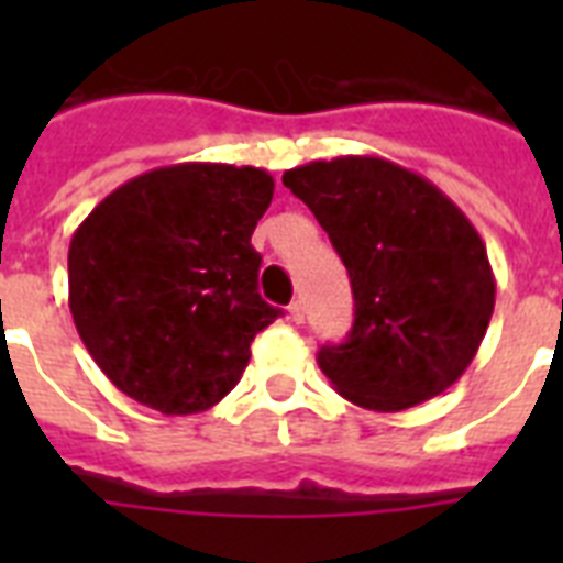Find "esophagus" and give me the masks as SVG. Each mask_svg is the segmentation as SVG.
Returning <instances> with one entry per match:
<instances>
[{
  "label": "esophagus",
  "instance_id": "1",
  "mask_svg": "<svg viewBox=\"0 0 563 563\" xmlns=\"http://www.w3.org/2000/svg\"><path fill=\"white\" fill-rule=\"evenodd\" d=\"M289 318L295 321V324H303V318H307V307H303V300H291Z\"/></svg>",
  "mask_w": 563,
  "mask_h": 563
}]
</instances>
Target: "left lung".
<instances>
[{
    "label": "left lung",
    "mask_w": 563,
    "mask_h": 563,
    "mask_svg": "<svg viewBox=\"0 0 563 563\" xmlns=\"http://www.w3.org/2000/svg\"><path fill=\"white\" fill-rule=\"evenodd\" d=\"M283 184L316 212L351 274L356 318L318 365L344 400L402 411L467 371L494 316L485 242L441 189L385 157L312 161Z\"/></svg>",
    "instance_id": "8db88e82"
}]
</instances>
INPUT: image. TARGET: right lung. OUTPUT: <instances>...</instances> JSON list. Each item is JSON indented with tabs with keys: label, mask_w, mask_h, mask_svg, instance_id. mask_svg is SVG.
<instances>
[{
	"label": "right lung",
	"mask_w": 563,
	"mask_h": 563,
	"mask_svg": "<svg viewBox=\"0 0 563 563\" xmlns=\"http://www.w3.org/2000/svg\"><path fill=\"white\" fill-rule=\"evenodd\" d=\"M274 195L256 166L175 163L136 175L69 242V312L119 391L195 415L236 388L251 342L280 316L251 245Z\"/></svg>",
	"instance_id": "1"
}]
</instances>
